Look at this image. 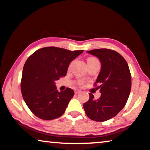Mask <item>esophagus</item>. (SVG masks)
I'll return each instance as SVG.
<instances>
[{
	"label": "esophagus",
	"mask_w": 150,
	"mask_h": 150,
	"mask_svg": "<svg viewBox=\"0 0 150 150\" xmlns=\"http://www.w3.org/2000/svg\"><path fill=\"white\" fill-rule=\"evenodd\" d=\"M81 92L80 90H78V89H77V90L75 91V94H77V93H79Z\"/></svg>",
	"instance_id": "1"
}]
</instances>
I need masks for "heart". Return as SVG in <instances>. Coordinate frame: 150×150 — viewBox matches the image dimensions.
Listing matches in <instances>:
<instances>
[{
  "label": "heart",
  "mask_w": 150,
  "mask_h": 150,
  "mask_svg": "<svg viewBox=\"0 0 150 150\" xmlns=\"http://www.w3.org/2000/svg\"><path fill=\"white\" fill-rule=\"evenodd\" d=\"M95 60H97L96 58H93V57H89L88 58V59H87V63L89 62H91V61H95ZM84 84V81L82 80H79L78 81V84L79 85H82Z\"/></svg>",
  "instance_id": "heart-1"
}]
</instances>
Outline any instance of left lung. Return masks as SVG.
I'll return each mask as SVG.
<instances>
[{
  "mask_svg": "<svg viewBox=\"0 0 150 150\" xmlns=\"http://www.w3.org/2000/svg\"><path fill=\"white\" fill-rule=\"evenodd\" d=\"M101 62L102 68L94 84L100 88L101 96L96 100L89 93V100L83 105L89 118L104 122L112 118L127 102L132 87V76L126 60L115 50L107 48L87 51Z\"/></svg>",
  "mask_w": 150,
  "mask_h": 150,
  "instance_id": "left-lung-1",
  "label": "left lung"
}]
</instances>
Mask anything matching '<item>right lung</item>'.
Segmentation results:
<instances>
[{"label":"right lung","instance_id":"1","mask_svg":"<svg viewBox=\"0 0 150 150\" xmlns=\"http://www.w3.org/2000/svg\"><path fill=\"white\" fill-rule=\"evenodd\" d=\"M82 52L83 50L45 47L28 58L23 69L21 90L25 102L34 115L50 120L64 114L74 91L66 88L59 92L54 81L66 76L70 63Z\"/></svg>","mask_w":150,"mask_h":150}]
</instances>
